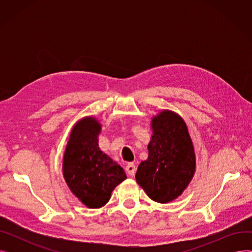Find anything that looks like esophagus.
<instances>
[{"label":"esophagus","mask_w":252,"mask_h":252,"mask_svg":"<svg viewBox=\"0 0 252 252\" xmlns=\"http://www.w3.org/2000/svg\"><path fill=\"white\" fill-rule=\"evenodd\" d=\"M136 170H137V167H136V165L133 162H129V163L126 164V174L129 177H134L135 174H136Z\"/></svg>","instance_id":"esophagus-1"}]
</instances>
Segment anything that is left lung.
Instances as JSON below:
<instances>
[{
  "mask_svg": "<svg viewBox=\"0 0 252 252\" xmlns=\"http://www.w3.org/2000/svg\"><path fill=\"white\" fill-rule=\"evenodd\" d=\"M148 158L136 173L137 183L153 201L175 200L188 187L196 168L194 146L184 119L170 110L152 117Z\"/></svg>",
  "mask_w": 252,
  "mask_h": 252,
  "instance_id": "obj_1",
  "label": "left lung"
}]
</instances>
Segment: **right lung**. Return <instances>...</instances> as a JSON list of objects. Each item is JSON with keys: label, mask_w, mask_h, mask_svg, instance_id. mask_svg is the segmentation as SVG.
<instances>
[{"label": "right lung", "mask_w": 252, "mask_h": 252, "mask_svg": "<svg viewBox=\"0 0 252 252\" xmlns=\"http://www.w3.org/2000/svg\"><path fill=\"white\" fill-rule=\"evenodd\" d=\"M101 125L87 116L71 129L63 156L62 171L70 191L89 208L107 203L113 189L126 179L124 168L98 145Z\"/></svg>", "instance_id": "obj_1"}]
</instances>
